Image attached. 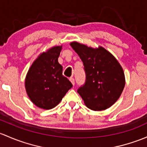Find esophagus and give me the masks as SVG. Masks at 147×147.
<instances>
[{
  "instance_id": "34e87169",
  "label": "esophagus",
  "mask_w": 147,
  "mask_h": 147,
  "mask_svg": "<svg viewBox=\"0 0 147 147\" xmlns=\"http://www.w3.org/2000/svg\"><path fill=\"white\" fill-rule=\"evenodd\" d=\"M69 81L71 82V83H72L73 85H75V80H74L73 78H69Z\"/></svg>"
}]
</instances>
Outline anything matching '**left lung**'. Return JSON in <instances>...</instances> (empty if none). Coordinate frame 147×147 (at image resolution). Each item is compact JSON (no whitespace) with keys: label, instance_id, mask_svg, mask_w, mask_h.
I'll return each mask as SVG.
<instances>
[{"label":"left lung","instance_id":"left-lung-1","mask_svg":"<svg viewBox=\"0 0 147 147\" xmlns=\"http://www.w3.org/2000/svg\"><path fill=\"white\" fill-rule=\"evenodd\" d=\"M70 46L84 66L86 81L78 92L86 107L93 111L110 108L120 96L125 84L120 63L102 46L94 49L76 41Z\"/></svg>","mask_w":147,"mask_h":147}]
</instances>
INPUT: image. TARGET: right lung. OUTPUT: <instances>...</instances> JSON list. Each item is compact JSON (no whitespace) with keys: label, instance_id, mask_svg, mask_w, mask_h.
I'll return each mask as SVG.
<instances>
[{"label":"right lung","instance_id":"right-lung-1","mask_svg":"<svg viewBox=\"0 0 147 147\" xmlns=\"http://www.w3.org/2000/svg\"><path fill=\"white\" fill-rule=\"evenodd\" d=\"M62 46L43 52L32 63L25 78V89L30 100L41 109H53L72 86L63 75L58 59Z\"/></svg>","mask_w":147,"mask_h":147}]
</instances>
